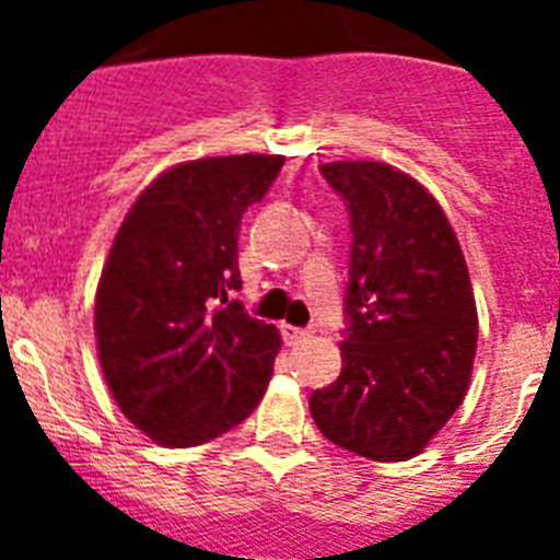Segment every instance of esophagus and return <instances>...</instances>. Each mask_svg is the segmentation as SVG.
<instances>
[{
    "label": "esophagus",
    "instance_id": "esophagus-1",
    "mask_svg": "<svg viewBox=\"0 0 560 560\" xmlns=\"http://www.w3.org/2000/svg\"><path fill=\"white\" fill-rule=\"evenodd\" d=\"M280 334H283L285 345H300V341L311 339V336H314V330H308V328H291V325H283V328H280Z\"/></svg>",
    "mask_w": 560,
    "mask_h": 560
}]
</instances>
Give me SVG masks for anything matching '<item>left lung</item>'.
Here are the masks:
<instances>
[{"label": "left lung", "instance_id": "obj_1", "mask_svg": "<svg viewBox=\"0 0 560 560\" xmlns=\"http://www.w3.org/2000/svg\"><path fill=\"white\" fill-rule=\"evenodd\" d=\"M350 219L341 375L311 393L319 432L359 457L409 459L463 404L477 303L446 212L381 162L319 167Z\"/></svg>", "mask_w": 560, "mask_h": 560}]
</instances>
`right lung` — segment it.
Masks as SVG:
<instances>
[{
  "mask_svg": "<svg viewBox=\"0 0 560 560\" xmlns=\"http://www.w3.org/2000/svg\"><path fill=\"white\" fill-rule=\"evenodd\" d=\"M283 156L185 162L153 179L114 237L95 300L97 355L117 407L165 446H199L260 404L280 334L241 289V219Z\"/></svg>",
  "mask_w": 560,
  "mask_h": 560,
  "instance_id": "add662e5",
  "label": "right lung"
}]
</instances>
